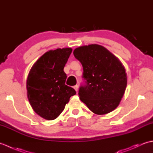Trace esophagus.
Listing matches in <instances>:
<instances>
[{
  "instance_id": "1",
  "label": "esophagus",
  "mask_w": 153,
  "mask_h": 153,
  "mask_svg": "<svg viewBox=\"0 0 153 153\" xmlns=\"http://www.w3.org/2000/svg\"><path fill=\"white\" fill-rule=\"evenodd\" d=\"M74 89L76 91H78V85H75V86H74Z\"/></svg>"
}]
</instances>
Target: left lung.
<instances>
[{
    "mask_svg": "<svg viewBox=\"0 0 153 153\" xmlns=\"http://www.w3.org/2000/svg\"><path fill=\"white\" fill-rule=\"evenodd\" d=\"M74 55L82 64L85 84L79 99L98 115L117 108L124 95L127 74L122 62L106 48L97 44L76 48Z\"/></svg>",
    "mask_w": 153,
    "mask_h": 153,
    "instance_id": "left-lung-1",
    "label": "left lung"
}]
</instances>
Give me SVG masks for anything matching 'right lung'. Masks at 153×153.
<instances>
[{"label": "right lung", "instance_id": "obj_1", "mask_svg": "<svg viewBox=\"0 0 153 153\" xmlns=\"http://www.w3.org/2000/svg\"><path fill=\"white\" fill-rule=\"evenodd\" d=\"M71 51V48H63L47 52L35 62L28 74L29 102L35 112L45 120L56 119L76 93L65 84L67 76L64 68Z\"/></svg>", "mask_w": 153, "mask_h": 153}]
</instances>
